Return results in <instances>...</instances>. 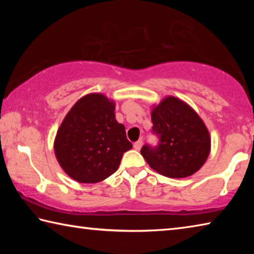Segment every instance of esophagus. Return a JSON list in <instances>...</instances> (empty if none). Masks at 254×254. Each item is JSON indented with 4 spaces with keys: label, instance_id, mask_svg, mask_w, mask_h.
I'll return each mask as SVG.
<instances>
[{
    "label": "esophagus",
    "instance_id": "esophagus-1",
    "mask_svg": "<svg viewBox=\"0 0 254 254\" xmlns=\"http://www.w3.org/2000/svg\"><path fill=\"white\" fill-rule=\"evenodd\" d=\"M142 144H143L142 141L139 140V141H136V142H134V144H133V148H134L135 150H140L141 147H142Z\"/></svg>",
    "mask_w": 254,
    "mask_h": 254
}]
</instances>
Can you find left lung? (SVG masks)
<instances>
[{
    "label": "left lung",
    "instance_id": "obj_1",
    "mask_svg": "<svg viewBox=\"0 0 254 254\" xmlns=\"http://www.w3.org/2000/svg\"><path fill=\"white\" fill-rule=\"evenodd\" d=\"M151 120L159 143L141 149L148 165L169 178H185L197 173L208 158L210 136L195 110L178 97L166 96L152 106Z\"/></svg>",
    "mask_w": 254,
    "mask_h": 254
}]
</instances>
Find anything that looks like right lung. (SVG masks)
Segmentation results:
<instances>
[{"label": "right lung", "mask_w": 254, "mask_h": 254, "mask_svg": "<svg viewBox=\"0 0 254 254\" xmlns=\"http://www.w3.org/2000/svg\"><path fill=\"white\" fill-rule=\"evenodd\" d=\"M115 102L104 94L80 97L68 112L55 137L57 161L71 179L95 184L118 170L132 149L126 127L115 119Z\"/></svg>", "instance_id": "1"}]
</instances>
